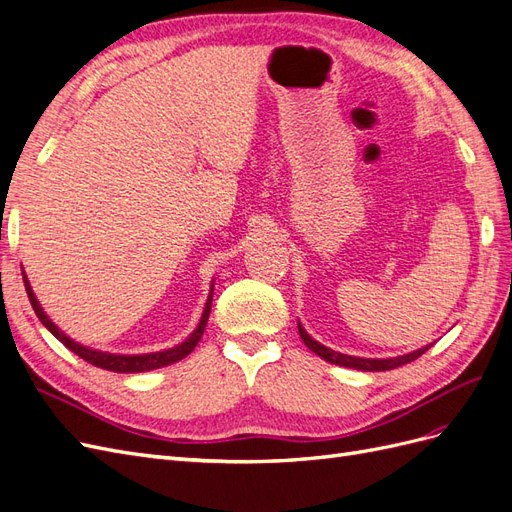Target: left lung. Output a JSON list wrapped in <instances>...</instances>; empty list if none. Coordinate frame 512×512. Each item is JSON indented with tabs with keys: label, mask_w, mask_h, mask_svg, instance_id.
Returning <instances> with one entry per match:
<instances>
[{
	"label": "left lung",
	"mask_w": 512,
	"mask_h": 512,
	"mask_svg": "<svg viewBox=\"0 0 512 512\" xmlns=\"http://www.w3.org/2000/svg\"><path fill=\"white\" fill-rule=\"evenodd\" d=\"M299 335H301V339H303V344H305L309 350H312V352H316L318 356H322L324 361L335 363V365H342V367H350V369H361V371H386V369H395V367H401V365L416 361L418 356L425 354V352L429 350V346H425V348L414 350V352H410V354L395 356V359H359V356H348V354L335 352V350H331V348H327V346L318 344L316 339H312V337L307 335V331L301 327V322H299Z\"/></svg>",
	"instance_id": "1"
}]
</instances>
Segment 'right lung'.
<instances>
[{"label": "right lung", "instance_id": "add662e5", "mask_svg": "<svg viewBox=\"0 0 512 512\" xmlns=\"http://www.w3.org/2000/svg\"><path fill=\"white\" fill-rule=\"evenodd\" d=\"M25 282V290H27V297H29V303H32L36 316L40 318V322L44 324L46 329H49L61 344H64L66 348H70L74 354H79L83 361L96 365L100 369H108V371H117V374H136V371H149V369H158V367H164V365H170V363H177L181 361L183 356H188L196 344L200 342V337H203L205 333V327H207V320H209V312H211V301H213V286H211V292H209V299H207V305H205V312H203V318H200L196 331L185 339L183 344L170 348V350H164V352H151V354H136V356H126V354H106V352H98V350H89L81 344L72 342L70 337H66L64 333H61L55 324L49 320V316H46L42 312V307L38 303V299L34 297V290L32 286H29L27 277H23Z\"/></svg>", "mask_w": 512, "mask_h": 512}]
</instances>
